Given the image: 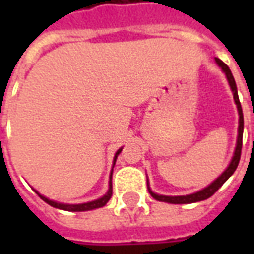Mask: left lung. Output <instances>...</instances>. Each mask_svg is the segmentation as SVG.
<instances>
[{
  "instance_id": "left-lung-1",
  "label": "left lung",
  "mask_w": 254,
  "mask_h": 254,
  "mask_svg": "<svg viewBox=\"0 0 254 254\" xmlns=\"http://www.w3.org/2000/svg\"><path fill=\"white\" fill-rule=\"evenodd\" d=\"M215 61L218 64L219 66L222 67V70L226 74V77L229 80L230 84V88L233 91V95H234V102L235 105H237V109H238V114H240V125H238V137H237V147H235L234 151V156H233V159L230 162L229 167L226 169V170L220 174V176L212 182V184H209L207 188H204L201 190L196 191V193H191V194H187V196H162V194H156L154 191L151 190V188H149L148 182H147V185H148V191L151 196L154 197L155 200H158V201H165V202H170V204H191V202H197V201H202V200H207L209 197L212 196L215 191L218 190L219 188L223 185L224 182L229 180L230 177L234 174L235 169H237V166L240 163L241 159V149H242V134H244V114H242V107H241L240 103V98H238V92H237V85H235V80L233 77V74H231V70L229 69V66L223 63V61H220L219 58H215Z\"/></svg>"
}]
</instances>
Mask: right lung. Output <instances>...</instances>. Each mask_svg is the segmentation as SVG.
<instances>
[{"label": "right lung", "mask_w": 254, "mask_h": 254, "mask_svg": "<svg viewBox=\"0 0 254 254\" xmlns=\"http://www.w3.org/2000/svg\"><path fill=\"white\" fill-rule=\"evenodd\" d=\"M122 151V148H120L116 152V156H114V165H116V160L117 156L120 155V152ZM114 167V166H113ZM111 176H113V170H111L110 174V185H109V190L106 193L105 196H102L98 200H94V201H88V202H83V204H64V202H57V201H53V200H49L47 197L42 196L41 193H38L36 191V194L41 197L43 201H46L49 205H52L54 208H58V209H64V211H70V212H81V211H91V209H95V208H100L103 207L107 204V201L110 200L111 194H113V185H111Z\"/></svg>", "instance_id": "1"}]
</instances>
